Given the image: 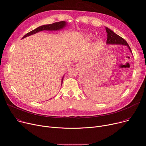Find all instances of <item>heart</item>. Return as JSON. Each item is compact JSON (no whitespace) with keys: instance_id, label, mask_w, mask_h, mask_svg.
Returning a JSON list of instances; mask_svg holds the SVG:
<instances>
[{"instance_id":"heart-1","label":"heart","mask_w":146,"mask_h":146,"mask_svg":"<svg viewBox=\"0 0 146 146\" xmlns=\"http://www.w3.org/2000/svg\"><path fill=\"white\" fill-rule=\"evenodd\" d=\"M89 37H90H90H91V35H90V36H89Z\"/></svg>"}]
</instances>
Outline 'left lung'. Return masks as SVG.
I'll return each mask as SVG.
<instances>
[{
  "label": "left lung",
  "mask_w": 146,
  "mask_h": 146,
  "mask_svg": "<svg viewBox=\"0 0 146 146\" xmlns=\"http://www.w3.org/2000/svg\"><path fill=\"white\" fill-rule=\"evenodd\" d=\"M106 32L107 33V44H121V45H124L128 47L129 49L131 50L130 47L127 44V42L125 41L124 39L119 36V35H117L113 31L110 30V29L106 28Z\"/></svg>",
  "instance_id": "8db88e82"
}]
</instances>
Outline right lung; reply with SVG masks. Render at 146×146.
Listing matches in <instances>:
<instances>
[{"label":"right lung","mask_w":146,"mask_h":146,"mask_svg":"<svg viewBox=\"0 0 146 146\" xmlns=\"http://www.w3.org/2000/svg\"><path fill=\"white\" fill-rule=\"evenodd\" d=\"M66 25V22L65 21H61V22H55L52 24H49V25H42L40 26V27L37 28L36 29H34L28 33L26 34V35L22 38H24L25 37H27L28 36H30L31 35H33V34H35L38 32L42 31H55V30H59L63 28ZM63 81V79L62 80V82Z\"/></svg>","instance_id":"1"}]
</instances>
